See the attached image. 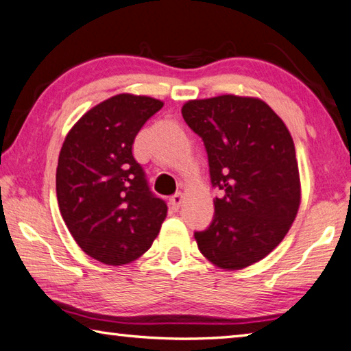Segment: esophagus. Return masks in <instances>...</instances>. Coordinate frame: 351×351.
<instances>
[{
	"mask_svg": "<svg viewBox=\"0 0 351 351\" xmlns=\"http://www.w3.org/2000/svg\"><path fill=\"white\" fill-rule=\"evenodd\" d=\"M181 203H182V193H176V195H173V197H171V198H170V201H169L170 209L173 210V212H176L178 209H180Z\"/></svg>",
	"mask_w": 351,
	"mask_h": 351,
	"instance_id": "obj_1",
	"label": "esophagus"
}]
</instances>
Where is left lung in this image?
Instances as JSON below:
<instances>
[{
    "mask_svg": "<svg viewBox=\"0 0 351 351\" xmlns=\"http://www.w3.org/2000/svg\"><path fill=\"white\" fill-rule=\"evenodd\" d=\"M187 125L204 142L215 215L195 232L198 249L221 269H243L278 246L300 206L295 148L268 104L234 94L189 100Z\"/></svg>",
    "mask_w": 351,
    "mask_h": 351,
    "instance_id": "obj_1",
    "label": "left lung"
}]
</instances>
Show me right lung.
Here are the masks:
<instances>
[{
	"label": "right lung",
	"mask_w": 351,
	"mask_h": 351,
	"mask_svg": "<svg viewBox=\"0 0 351 351\" xmlns=\"http://www.w3.org/2000/svg\"><path fill=\"white\" fill-rule=\"evenodd\" d=\"M162 106L153 97L117 94L86 111L62 145L60 213L82 251L105 265L139 258L167 217V204L153 195L133 156L136 134Z\"/></svg>",
	"instance_id": "add662e5"
}]
</instances>
